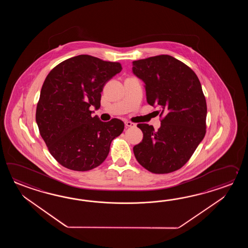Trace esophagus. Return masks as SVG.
I'll return each instance as SVG.
<instances>
[{"label": "esophagus", "instance_id": "esophagus-1", "mask_svg": "<svg viewBox=\"0 0 248 248\" xmlns=\"http://www.w3.org/2000/svg\"><path fill=\"white\" fill-rule=\"evenodd\" d=\"M125 125H126V126H136V124H135V123H133V122H128V121H126V122H125Z\"/></svg>", "mask_w": 248, "mask_h": 248}]
</instances>
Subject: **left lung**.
<instances>
[{
	"label": "left lung",
	"instance_id": "obj_1",
	"mask_svg": "<svg viewBox=\"0 0 248 248\" xmlns=\"http://www.w3.org/2000/svg\"><path fill=\"white\" fill-rule=\"evenodd\" d=\"M145 83L149 105L160 108L161 126L140 123L142 142L133 148L139 164L154 174H169L187 163L206 135V102L201 81L185 63L169 55L133 61Z\"/></svg>",
	"mask_w": 248,
	"mask_h": 248
}]
</instances>
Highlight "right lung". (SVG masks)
<instances>
[{
	"mask_svg": "<svg viewBox=\"0 0 248 248\" xmlns=\"http://www.w3.org/2000/svg\"><path fill=\"white\" fill-rule=\"evenodd\" d=\"M122 70L118 62L79 55L47 74L35 118L49 153L64 168L89 171L98 167L108 156L111 141L123 131L122 121L101 122L90 109L100 107L104 86Z\"/></svg>",
	"mask_w": 248,
	"mask_h": 248,
	"instance_id": "right-lung-1",
	"label": "right lung"
}]
</instances>
